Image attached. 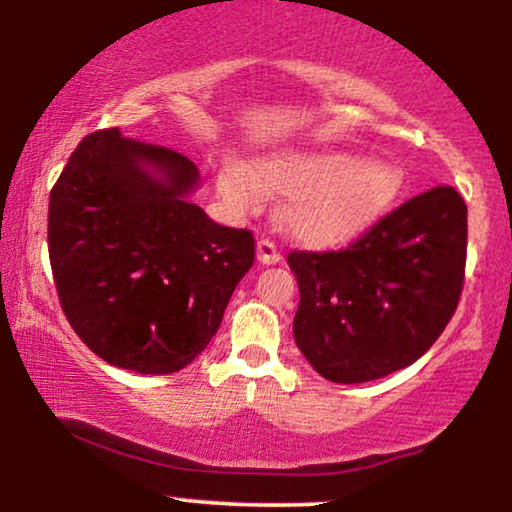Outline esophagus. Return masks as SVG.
<instances>
[{"label": "esophagus", "instance_id": "34e87169", "mask_svg": "<svg viewBox=\"0 0 512 512\" xmlns=\"http://www.w3.org/2000/svg\"><path fill=\"white\" fill-rule=\"evenodd\" d=\"M257 260H260L262 264H276L281 260V250L276 248L274 240H269V238L257 240Z\"/></svg>", "mask_w": 512, "mask_h": 512}]
</instances>
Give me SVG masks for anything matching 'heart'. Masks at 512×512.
Here are the masks:
<instances>
[{
	"label": "heart",
	"mask_w": 512,
	"mask_h": 512,
	"mask_svg": "<svg viewBox=\"0 0 512 512\" xmlns=\"http://www.w3.org/2000/svg\"><path fill=\"white\" fill-rule=\"evenodd\" d=\"M219 192L236 211L255 214L267 195H286L279 211L284 231L301 243L346 240L390 211L407 190V173L395 161H370L346 151H279L255 166L223 158Z\"/></svg>",
	"instance_id": "1"
}]
</instances>
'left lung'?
<instances>
[{"instance_id": "obj_1", "label": "left lung", "mask_w": 512, "mask_h": 512, "mask_svg": "<svg viewBox=\"0 0 512 512\" xmlns=\"http://www.w3.org/2000/svg\"><path fill=\"white\" fill-rule=\"evenodd\" d=\"M467 262V204L433 187L342 250L289 252L301 303L293 339L322 378L354 385L407 368L455 315Z\"/></svg>"}]
</instances>
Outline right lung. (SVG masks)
Listing matches in <instances>:
<instances>
[{
	"mask_svg": "<svg viewBox=\"0 0 512 512\" xmlns=\"http://www.w3.org/2000/svg\"><path fill=\"white\" fill-rule=\"evenodd\" d=\"M197 182L187 156L110 127L81 139L52 187L57 296L110 366L168 375L195 361L255 262L248 228L219 226L187 199Z\"/></svg>",
	"mask_w": 512,
	"mask_h": 512,
	"instance_id": "right-lung-1",
	"label": "right lung"
}]
</instances>
